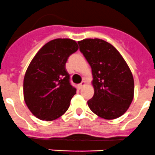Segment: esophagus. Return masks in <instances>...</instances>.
Segmentation results:
<instances>
[{
  "instance_id": "obj_1",
  "label": "esophagus",
  "mask_w": 155,
  "mask_h": 155,
  "mask_svg": "<svg viewBox=\"0 0 155 155\" xmlns=\"http://www.w3.org/2000/svg\"><path fill=\"white\" fill-rule=\"evenodd\" d=\"M84 85H85V82L82 81L81 84H79V86H78V87H79V89H82V88H83V87H84Z\"/></svg>"
}]
</instances>
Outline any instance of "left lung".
I'll use <instances>...</instances> for the list:
<instances>
[{
	"label": "left lung",
	"instance_id": "8db88e82",
	"mask_svg": "<svg viewBox=\"0 0 155 155\" xmlns=\"http://www.w3.org/2000/svg\"><path fill=\"white\" fill-rule=\"evenodd\" d=\"M80 50L91 67L94 96L87 101L96 115L106 120L127 111L134 96V80L128 64L111 44L99 38L78 41Z\"/></svg>",
	"mask_w": 155,
	"mask_h": 155
}]
</instances>
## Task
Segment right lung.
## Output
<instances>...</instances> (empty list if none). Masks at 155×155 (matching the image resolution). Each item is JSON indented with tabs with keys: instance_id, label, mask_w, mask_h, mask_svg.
<instances>
[{
	"instance_id": "1",
	"label": "right lung",
	"mask_w": 155,
	"mask_h": 155,
	"mask_svg": "<svg viewBox=\"0 0 155 155\" xmlns=\"http://www.w3.org/2000/svg\"><path fill=\"white\" fill-rule=\"evenodd\" d=\"M78 48L71 39L52 40L41 47L27 68L23 80L24 101L38 119L53 120L69 107L76 89L71 85L65 64Z\"/></svg>"
}]
</instances>
